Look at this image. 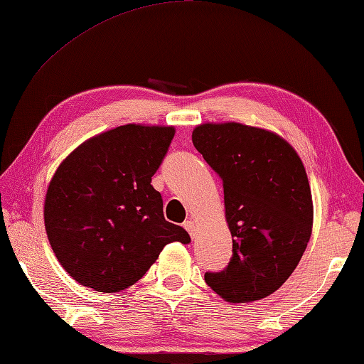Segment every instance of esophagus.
Returning a JSON list of instances; mask_svg holds the SVG:
<instances>
[{
    "mask_svg": "<svg viewBox=\"0 0 364 364\" xmlns=\"http://www.w3.org/2000/svg\"><path fill=\"white\" fill-rule=\"evenodd\" d=\"M183 226H184V230H186V231L189 232V236L194 239V237H196V232H197V230H196V225H194V221H193V220H188V221H184Z\"/></svg>",
    "mask_w": 364,
    "mask_h": 364,
    "instance_id": "obj_1",
    "label": "esophagus"
}]
</instances>
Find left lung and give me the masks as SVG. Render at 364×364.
<instances>
[{"mask_svg": "<svg viewBox=\"0 0 364 364\" xmlns=\"http://www.w3.org/2000/svg\"><path fill=\"white\" fill-rule=\"evenodd\" d=\"M193 144L223 181L232 257L205 282L231 304L284 284L311 236L313 200L304 164L284 138L236 122L202 123Z\"/></svg>", "mask_w": 364, "mask_h": 364, "instance_id": "obj_1", "label": "left lung"}]
</instances>
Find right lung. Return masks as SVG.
I'll list each match as a JSON object with an SVG mask.
<instances>
[{
  "instance_id": "obj_1",
  "label": "right lung",
  "mask_w": 364,
  "mask_h": 364,
  "mask_svg": "<svg viewBox=\"0 0 364 364\" xmlns=\"http://www.w3.org/2000/svg\"><path fill=\"white\" fill-rule=\"evenodd\" d=\"M173 127L128 123L80 144L48 186L45 228L59 263L97 292L133 286L165 245L189 234L164 217L152 188Z\"/></svg>"
}]
</instances>
